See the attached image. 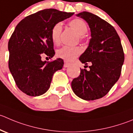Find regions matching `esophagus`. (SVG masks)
<instances>
[{
    "instance_id": "esophagus-1",
    "label": "esophagus",
    "mask_w": 133,
    "mask_h": 133,
    "mask_svg": "<svg viewBox=\"0 0 133 133\" xmlns=\"http://www.w3.org/2000/svg\"><path fill=\"white\" fill-rule=\"evenodd\" d=\"M69 65H70V64H69L68 62H67L66 61H65V62H64V68H68V67H69Z\"/></svg>"
}]
</instances>
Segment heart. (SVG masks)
<instances>
[{"label": "heart", "mask_w": 133, "mask_h": 133, "mask_svg": "<svg viewBox=\"0 0 133 133\" xmlns=\"http://www.w3.org/2000/svg\"><path fill=\"white\" fill-rule=\"evenodd\" d=\"M69 26L73 28L78 35L82 38V36L88 32V26L86 23L81 19H74L69 22ZM62 30V25L61 23H56L53 25L51 30V38L55 44L58 45L60 42V34ZM81 49L79 47H62L56 52L58 57L68 62L74 60L81 53Z\"/></svg>", "instance_id": "1"}]
</instances>
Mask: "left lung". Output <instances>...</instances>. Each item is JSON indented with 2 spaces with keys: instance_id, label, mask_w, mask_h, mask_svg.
I'll return each instance as SVG.
<instances>
[{
  "instance_id": "1",
  "label": "left lung",
  "mask_w": 133,
  "mask_h": 133,
  "mask_svg": "<svg viewBox=\"0 0 133 133\" xmlns=\"http://www.w3.org/2000/svg\"><path fill=\"white\" fill-rule=\"evenodd\" d=\"M88 24L91 39L79 60L85 65L91 62L90 70L81 69L71 82L76 95L86 101L105 96L118 81L124 62L120 38L115 28L106 21L88 11L76 14ZM86 66V65H85Z\"/></svg>"
}]
</instances>
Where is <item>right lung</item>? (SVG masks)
<instances>
[{"mask_svg": "<svg viewBox=\"0 0 133 133\" xmlns=\"http://www.w3.org/2000/svg\"><path fill=\"white\" fill-rule=\"evenodd\" d=\"M74 13L45 9L26 17L15 27L8 42V65L17 87L30 96L43 95L49 89L54 73L60 70L64 60L42 61L43 53L55 55L51 30L56 23Z\"/></svg>", "mask_w": 133, "mask_h": 133, "instance_id": "1", "label": "right lung"}]
</instances>
